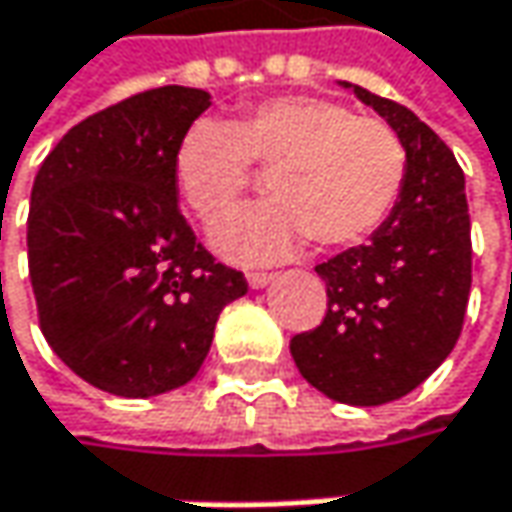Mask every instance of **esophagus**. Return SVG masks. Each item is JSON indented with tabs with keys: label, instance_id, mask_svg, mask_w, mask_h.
<instances>
[{
	"label": "esophagus",
	"instance_id": "34e87169",
	"mask_svg": "<svg viewBox=\"0 0 512 512\" xmlns=\"http://www.w3.org/2000/svg\"><path fill=\"white\" fill-rule=\"evenodd\" d=\"M273 282V273H247V285L250 288H265V285H270Z\"/></svg>",
	"mask_w": 512,
	"mask_h": 512
}]
</instances>
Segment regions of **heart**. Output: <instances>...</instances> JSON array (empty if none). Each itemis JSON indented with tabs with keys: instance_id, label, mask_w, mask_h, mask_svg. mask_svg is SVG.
<instances>
[{
	"instance_id": "heart-1",
	"label": "heart",
	"mask_w": 512,
	"mask_h": 512,
	"mask_svg": "<svg viewBox=\"0 0 512 512\" xmlns=\"http://www.w3.org/2000/svg\"><path fill=\"white\" fill-rule=\"evenodd\" d=\"M253 167L273 169L276 198L250 207L213 233L239 262H270L314 236L325 247L371 239L406 184V146L380 117L288 94L270 97L233 123L198 117L175 149V178L195 216L227 218L253 184Z\"/></svg>"
}]
</instances>
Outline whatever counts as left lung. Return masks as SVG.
Instances as JSON below:
<instances>
[{"instance_id":"1","label":"left lung","mask_w":512,"mask_h":512,"mask_svg":"<svg viewBox=\"0 0 512 512\" xmlns=\"http://www.w3.org/2000/svg\"><path fill=\"white\" fill-rule=\"evenodd\" d=\"M406 146L395 213L371 236L317 265L328 311L291 340L299 374L337 403L380 406L409 395L461 337L473 285L464 172L452 149L395 100L348 86Z\"/></svg>"}]
</instances>
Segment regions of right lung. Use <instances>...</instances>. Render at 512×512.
I'll return each instance as SVG.
<instances>
[{
    "label": "right lung",
    "mask_w": 512,
    "mask_h": 512,
    "mask_svg": "<svg viewBox=\"0 0 512 512\" xmlns=\"http://www.w3.org/2000/svg\"><path fill=\"white\" fill-rule=\"evenodd\" d=\"M210 94L141 91L71 126L28 213L39 328L94 389L155 397L198 374L242 270L213 259L178 210L175 149Z\"/></svg>",
    "instance_id": "obj_1"
}]
</instances>
